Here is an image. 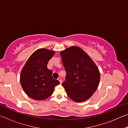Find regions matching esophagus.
<instances>
[{
  "label": "esophagus",
  "mask_w": 128,
  "mask_h": 128,
  "mask_svg": "<svg viewBox=\"0 0 128 128\" xmlns=\"http://www.w3.org/2000/svg\"><path fill=\"white\" fill-rule=\"evenodd\" d=\"M58 81H59L60 84L62 83V79L61 77H59V78H58Z\"/></svg>",
  "instance_id": "34e87169"
}]
</instances>
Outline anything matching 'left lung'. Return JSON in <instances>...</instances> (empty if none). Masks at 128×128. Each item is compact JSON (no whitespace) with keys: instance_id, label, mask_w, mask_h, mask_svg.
<instances>
[{"instance_id":"obj_1","label":"left lung","mask_w":128,"mask_h":128,"mask_svg":"<svg viewBox=\"0 0 128 128\" xmlns=\"http://www.w3.org/2000/svg\"><path fill=\"white\" fill-rule=\"evenodd\" d=\"M66 78L62 86L68 96L76 102H82L92 96L100 81L98 67L83 50L76 46L60 52Z\"/></svg>"}]
</instances>
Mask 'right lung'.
<instances>
[{
  "mask_svg": "<svg viewBox=\"0 0 128 128\" xmlns=\"http://www.w3.org/2000/svg\"><path fill=\"white\" fill-rule=\"evenodd\" d=\"M55 51L45 48L36 50L30 56L20 75V83L25 92L30 98L37 100L48 98L54 88L60 84L52 77V71L47 68L49 60Z\"/></svg>",
  "mask_w": 128,
  "mask_h": 128,
  "instance_id": "right-lung-1",
  "label": "right lung"
}]
</instances>
